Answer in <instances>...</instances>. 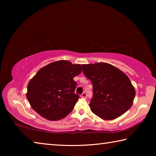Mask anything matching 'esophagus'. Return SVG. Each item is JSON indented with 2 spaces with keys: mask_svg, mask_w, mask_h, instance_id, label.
<instances>
[{
  "mask_svg": "<svg viewBox=\"0 0 156 156\" xmlns=\"http://www.w3.org/2000/svg\"><path fill=\"white\" fill-rule=\"evenodd\" d=\"M80 96H81L82 98H87V94H86V92H84V93L82 94Z\"/></svg>",
  "mask_w": 156,
  "mask_h": 156,
  "instance_id": "esophagus-1",
  "label": "esophagus"
}]
</instances>
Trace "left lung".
<instances>
[{"label": "left lung", "instance_id": "obj_1", "mask_svg": "<svg viewBox=\"0 0 156 156\" xmlns=\"http://www.w3.org/2000/svg\"><path fill=\"white\" fill-rule=\"evenodd\" d=\"M82 67L93 84L94 97L89 107L95 115L112 120L130 109L136 90L125 73L106 62L83 64Z\"/></svg>", "mask_w": 156, "mask_h": 156}]
</instances>
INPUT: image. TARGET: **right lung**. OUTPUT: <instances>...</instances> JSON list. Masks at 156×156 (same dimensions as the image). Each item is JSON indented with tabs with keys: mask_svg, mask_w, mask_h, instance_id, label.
Masks as SVG:
<instances>
[{
	"mask_svg": "<svg viewBox=\"0 0 156 156\" xmlns=\"http://www.w3.org/2000/svg\"><path fill=\"white\" fill-rule=\"evenodd\" d=\"M81 65L67 60L49 63L37 72L27 84L26 96L31 108L49 120H58L73 110L79 96L74 94L75 76Z\"/></svg>",
	"mask_w": 156,
	"mask_h": 156,
	"instance_id": "1",
	"label": "right lung"
}]
</instances>
